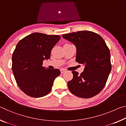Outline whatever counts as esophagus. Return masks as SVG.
<instances>
[{"mask_svg":"<svg viewBox=\"0 0 126 126\" xmlns=\"http://www.w3.org/2000/svg\"><path fill=\"white\" fill-rule=\"evenodd\" d=\"M65 71H66V70H65V69H61V73H63L64 72H65Z\"/></svg>","mask_w":126,"mask_h":126,"instance_id":"esophagus-1","label":"esophagus"}]
</instances>
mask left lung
Instances as JSON below:
<instances>
[{"label": "left lung", "mask_w": 126, "mask_h": 126, "mask_svg": "<svg viewBox=\"0 0 126 126\" xmlns=\"http://www.w3.org/2000/svg\"><path fill=\"white\" fill-rule=\"evenodd\" d=\"M62 37L76 46V61L85 66L81 75L72 72L73 79L67 83L69 91L82 98L98 94L105 86L111 69L110 54L105 41L89 31L67 33Z\"/></svg>", "instance_id": "1"}]
</instances>
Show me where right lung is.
Wrapping results in <instances>:
<instances>
[{"mask_svg": "<svg viewBox=\"0 0 126 126\" xmlns=\"http://www.w3.org/2000/svg\"><path fill=\"white\" fill-rule=\"evenodd\" d=\"M61 39L58 35L35 32L18 43L12 55V71L17 85L30 96L40 97L50 92L54 81L61 74L58 69L42 66Z\"/></svg>", "mask_w": 126, "mask_h": 126, "instance_id": "obj_1", "label": "right lung"}]
</instances>
